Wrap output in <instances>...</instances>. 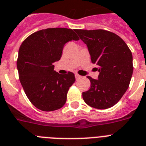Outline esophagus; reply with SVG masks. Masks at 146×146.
<instances>
[{
  "mask_svg": "<svg viewBox=\"0 0 146 146\" xmlns=\"http://www.w3.org/2000/svg\"><path fill=\"white\" fill-rule=\"evenodd\" d=\"M75 76H76V79H80L81 77V76L80 75H79V74H78V73H76L75 74Z\"/></svg>",
  "mask_w": 146,
  "mask_h": 146,
  "instance_id": "1",
  "label": "esophagus"
}]
</instances>
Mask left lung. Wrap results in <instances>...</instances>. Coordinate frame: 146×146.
Masks as SVG:
<instances>
[{
	"instance_id": "obj_1",
	"label": "left lung",
	"mask_w": 146,
	"mask_h": 146,
	"mask_svg": "<svg viewBox=\"0 0 146 146\" xmlns=\"http://www.w3.org/2000/svg\"><path fill=\"white\" fill-rule=\"evenodd\" d=\"M88 46L91 62L98 67V79L88 78L90 88L83 92L85 103L107 109L120 100L133 74V57L128 45L117 34L105 29H75Z\"/></svg>"
}]
</instances>
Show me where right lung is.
<instances>
[{"mask_svg":"<svg viewBox=\"0 0 146 146\" xmlns=\"http://www.w3.org/2000/svg\"><path fill=\"white\" fill-rule=\"evenodd\" d=\"M75 29L48 28L35 32L22 42L17 67L21 84L35 108L52 111L64 106L70 87L75 82L72 72L61 75L53 63L60 60L66 43L78 41Z\"/></svg>","mask_w":146,"mask_h":146,"instance_id":"add662e5","label":"right lung"}]
</instances>
